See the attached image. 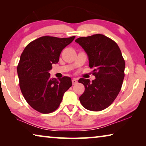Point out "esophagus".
I'll return each instance as SVG.
<instances>
[{
  "instance_id": "obj_1",
  "label": "esophagus",
  "mask_w": 146,
  "mask_h": 146,
  "mask_svg": "<svg viewBox=\"0 0 146 146\" xmlns=\"http://www.w3.org/2000/svg\"><path fill=\"white\" fill-rule=\"evenodd\" d=\"M76 83H77V80H76L75 78H73V80H72V84H73V85L76 84Z\"/></svg>"
}]
</instances>
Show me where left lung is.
<instances>
[{
    "label": "left lung",
    "instance_id": "obj_1",
    "mask_svg": "<svg viewBox=\"0 0 146 146\" xmlns=\"http://www.w3.org/2000/svg\"><path fill=\"white\" fill-rule=\"evenodd\" d=\"M87 53L89 66L95 79L81 78L85 91L79 97L86 109L99 111L109 107L117 98L124 78L125 61L117 44L101 34L75 40Z\"/></svg>",
    "mask_w": 146,
    "mask_h": 146
}]
</instances>
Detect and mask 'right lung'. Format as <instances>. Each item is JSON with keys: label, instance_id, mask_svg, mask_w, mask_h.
Listing matches in <instances>:
<instances>
[{"label": "right lung", "instance_id": "1", "mask_svg": "<svg viewBox=\"0 0 146 146\" xmlns=\"http://www.w3.org/2000/svg\"><path fill=\"white\" fill-rule=\"evenodd\" d=\"M44 36L32 41L21 54L17 73L20 88L28 104L37 111L50 113L58 108L64 93L72 86L69 76L50 78L52 64L75 39Z\"/></svg>", "mask_w": 146, "mask_h": 146}]
</instances>
